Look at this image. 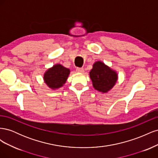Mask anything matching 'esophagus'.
Segmentation results:
<instances>
[{
  "mask_svg": "<svg viewBox=\"0 0 158 158\" xmlns=\"http://www.w3.org/2000/svg\"><path fill=\"white\" fill-rule=\"evenodd\" d=\"M76 71L78 72V73H83L84 72V70L83 68H77L76 69Z\"/></svg>",
  "mask_w": 158,
  "mask_h": 158,
  "instance_id": "obj_1",
  "label": "esophagus"
}]
</instances>
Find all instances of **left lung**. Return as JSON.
<instances>
[{"label":"left lung","mask_w":158,"mask_h":158,"mask_svg":"<svg viewBox=\"0 0 158 158\" xmlns=\"http://www.w3.org/2000/svg\"><path fill=\"white\" fill-rule=\"evenodd\" d=\"M90 78L94 88L103 93L111 89L117 80V74L101 61H98L93 65L89 72Z\"/></svg>","instance_id":"8db88e82"}]
</instances>
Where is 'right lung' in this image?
I'll list each match as a JSON object with an SVG mask.
<instances>
[{
  "label": "right lung",
  "mask_w": 158,
  "mask_h": 158,
  "mask_svg": "<svg viewBox=\"0 0 158 158\" xmlns=\"http://www.w3.org/2000/svg\"><path fill=\"white\" fill-rule=\"evenodd\" d=\"M70 74V70L61 64H55L44 74L46 84L52 89L60 88L65 84Z\"/></svg>",
  "instance_id": "obj_1"
}]
</instances>
